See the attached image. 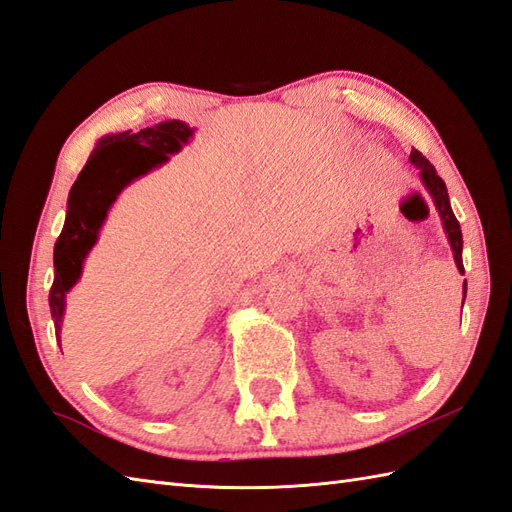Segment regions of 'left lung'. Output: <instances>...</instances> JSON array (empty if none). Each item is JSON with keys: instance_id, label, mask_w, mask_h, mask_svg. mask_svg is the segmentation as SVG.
<instances>
[{"instance_id": "8db88e82", "label": "left lung", "mask_w": 512, "mask_h": 512, "mask_svg": "<svg viewBox=\"0 0 512 512\" xmlns=\"http://www.w3.org/2000/svg\"><path fill=\"white\" fill-rule=\"evenodd\" d=\"M409 160L419 170V177H422L424 188L432 196V203H435L437 212L441 216L443 229H445V233H448V242L452 246L456 268H458V272L465 274V268H463V233H461V225H458V220H456L452 207H450V196H448V188H445V181L437 175L435 166H432L417 149L411 151ZM465 292H467V281L463 283V303H465Z\"/></svg>"}]
</instances>
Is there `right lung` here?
I'll use <instances>...</instances> for the list:
<instances>
[{"label":"right lung","instance_id":"1","mask_svg":"<svg viewBox=\"0 0 512 512\" xmlns=\"http://www.w3.org/2000/svg\"><path fill=\"white\" fill-rule=\"evenodd\" d=\"M192 131L183 121H164L140 129L138 134H131L129 129L103 136L97 142L69 192L67 220L54 248V285L49 290V307L56 337H60L67 292L80 281L84 259L95 246L116 196L134 179L168 162V155L181 151L192 138Z\"/></svg>","mask_w":512,"mask_h":512}]
</instances>
